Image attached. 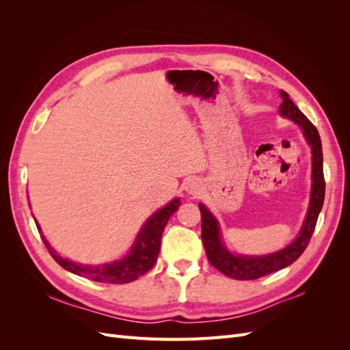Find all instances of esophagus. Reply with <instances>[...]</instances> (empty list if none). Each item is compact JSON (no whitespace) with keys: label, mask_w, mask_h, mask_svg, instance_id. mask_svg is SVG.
I'll return each mask as SVG.
<instances>
[{"label":"esophagus","mask_w":350,"mask_h":350,"mask_svg":"<svg viewBox=\"0 0 350 350\" xmlns=\"http://www.w3.org/2000/svg\"><path fill=\"white\" fill-rule=\"evenodd\" d=\"M187 193L191 194V196H197L200 191H201V183L197 181V179H191L185 187Z\"/></svg>","instance_id":"1"}]
</instances>
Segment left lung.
<instances>
[{
  "instance_id": "8db88e82",
  "label": "left lung",
  "mask_w": 350,
  "mask_h": 350,
  "mask_svg": "<svg viewBox=\"0 0 350 350\" xmlns=\"http://www.w3.org/2000/svg\"><path fill=\"white\" fill-rule=\"evenodd\" d=\"M280 96L283 99L280 105V115L283 118L292 120L295 124L301 126L305 139L312 150L311 200L308 213H306L299 235L288 247H284L278 252L267 254V256H234V254L228 251L224 242H221L219 224L215 216L210 213L204 204H198L201 211V239H203L210 264L219 271L226 274L228 278L237 280H254L267 276L270 273L291 266L293 261L298 260L302 256L305 248L308 247L317 225V219H319L324 203L325 181L323 172V149L320 134L317 131L314 124L291 100L288 93L280 90Z\"/></svg>"
}]
</instances>
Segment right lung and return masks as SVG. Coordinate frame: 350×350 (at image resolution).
I'll return each instance as SVG.
<instances>
[{
	"instance_id": "1",
	"label": "right lung",
	"mask_w": 350,
	"mask_h": 350,
	"mask_svg": "<svg viewBox=\"0 0 350 350\" xmlns=\"http://www.w3.org/2000/svg\"><path fill=\"white\" fill-rule=\"evenodd\" d=\"M179 204H181V200L175 198L163 208L157 210L156 213L152 217H149V220L143 225L130 252L126 254L124 258L103 264V266H83V264H76L67 258H62L61 256H58L55 250H52L48 241H45V237H42L39 225L36 226L52 258H54L62 269L77 274V276L88 278L100 283H130L143 276L144 273L149 271L156 264L159 250H161L162 232L167 224L169 217L178 210ZM35 224H38L36 220Z\"/></svg>"
}]
</instances>
